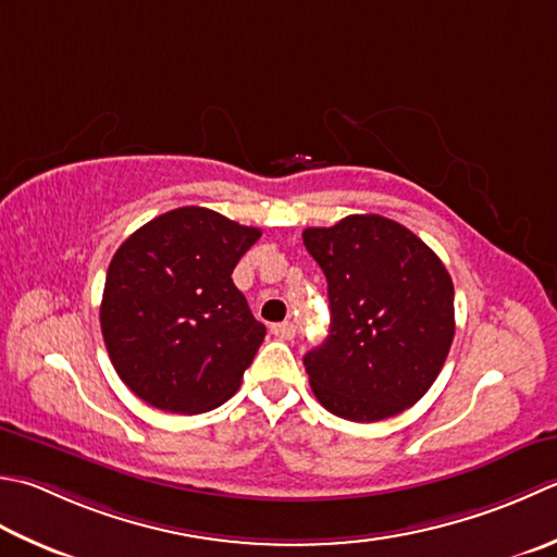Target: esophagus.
I'll use <instances>...</instances> for the list:
<instances>
[{"label": "esophagus", "instance_id": "1", "mask_svg": "<svg viewBox=\"0 0 557 557\" xmlns=\"http://www.w3.org/2000/svg\"><path fill=\"white\" fill-rule=\"evenodd\" d=\"M270 331H272V335L280 337V341H292L294 333H297V325L285 321V323H275Z\"/></svg>", "mask_w": 557, "mask_h": 557}]
</instances>
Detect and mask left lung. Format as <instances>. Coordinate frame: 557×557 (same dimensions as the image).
Returning <instances> with one entry per match:
<instances>
[{"label": "left lung", "mask_w": 557, "mask_h": 557, "mask_svg": "<svg viewBox=\"0 0 557 557\" xmlns=\"http://www.w3.org/2000/svg\"><path fill=\"white\" fill-rule=\"evenodd\" d=\"M301 236L331 301L329 337L304 357L313 396L352 422L416 406L454 341V282L437 253L379 214H350Z\"/></svg>", "instance_id": "obj_1"}]
</instances>
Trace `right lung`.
I'll list each match as a JSON object with an SVG mask.
<instances>
[{
    "label": "right lung",
    "instance_id": "obj_1",
    "mask_svg": "<svg viewBox=\"0 0 557 557\" xmlns=\"http://www.w3.org/2000/svg\"><path fill=\"white\" fill-rule=\"evenodd\" d=\"M258 238L260 228L207 207H178L115 250L101 333L117 376L135 396L195 416L236 394L265 337L232 280Z\"/></svg>",
    "mask_w": 557,
    "mask_h": 557
}]
</instances>
